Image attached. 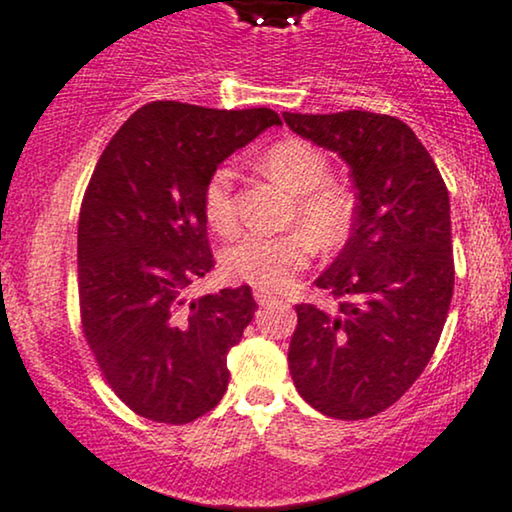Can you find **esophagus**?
Here are the masks:
<instances>
[{"label": "esophagus", "mask_w": 512, "mask_h": 512, "mask_svg": "<svg viewBox=\"0 0 512 512\" xmlns=\"http://www.w3.org/2000/svg\"><path fill=\"white\" fill-rule=\"evenodd\" d=\"M254 297H256L258 306H270V304H275V297H273V294H268V292H263V290H256V292H254Z\"/></svg>", "instance_id": "esophagus-1"}]
</instances>
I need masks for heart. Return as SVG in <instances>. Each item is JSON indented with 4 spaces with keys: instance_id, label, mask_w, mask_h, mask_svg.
<instances>
[{
    "instance_id": "1",
    "label": "heart",
    "mask_w": 512,
    "mask_h": 512,
    "mask_svg": "<svg viewBox=\"0 0 512 512\" xmlns=\"http://www.w3.org/2000/svg\"><path fill=\"white\" fill-rule=\"evenodd\" d=\"M263 170L275 182L297 194L290 213V230L278 237L244 234L222 254V268L232 280L266 292H282L294 285L314 256L347 244L357 215V201L345 184L335 182L328 155L304 138H285L263 153ZM203 215L218 234L237 225L234 172L220 165L203 184Z\"/></svg>"
}]
</instances>
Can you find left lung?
I'll return each mask as SVG.
<instances>
[{
  "instance_id": "1",
  "label": "left lung",
  "mask_w": 512,
  "mask_h": 512,
  "mask_svg": "<svg viewBox=\"0 0 512 512\" xmlns=\"http://www.w3.org/2000/svg\"><path fill=\"white\" fill-rule=\"evenodd\" d=\"M287 126L342 155L357 189L350 242L321 278L330 309L297 304L290 374L333 419H369L398 402L434 357L455 285L448 189L398 117L285 112Z\"/></svg>"
}]
</instances>
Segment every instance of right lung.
<instances>
[{
  "instance_id": "add662e5",
  "label": "right lung",
  "mask_w": 512,
  "mask_h": 512,
  "mask_svg": "<svg viewBox=\"0 0 512 512\" xmlns=\"http://www.w3.org/2000/svg\"><path fill=\"white\" fill-rule=\"evenodd\" d=\"M278 112L210 110L155 100L102 150L78 215V309L107 386L129 410L189 424L230 381L227 352L258 309L249 285L203 294L186 287L215 268L203 184Z\"/></svg>"
}]
</instances>
